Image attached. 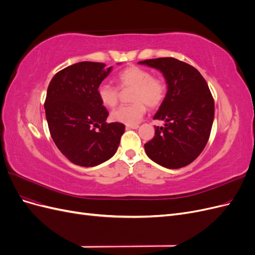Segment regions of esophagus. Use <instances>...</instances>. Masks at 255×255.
<instances>
[{
    "instance_id": "esophagus-1",
    "label": "esophagus",
    "mask_w": 255,
    "mask_h": 255,
    "mask_svg": "<svg viewBox=\"0 0 255 255\" xmlns=\"http://www.w3.org/2000/svg\"><path fill=\"white\" fill-rule=\"evenodd\" d=\"M126 128H127V129H130V128L136 129V128H138V126H137V125H134V126H127Z\"/></svg>"
}]
</instances>
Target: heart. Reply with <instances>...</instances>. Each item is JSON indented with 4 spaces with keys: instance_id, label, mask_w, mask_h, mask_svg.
<instances>
[{
    "instance_id": "obj_1",
    "label": "heart",
    "mask_w": 255,
    "mask_h": 255,
    "mask_svg": "<svg viewBox=\"0 0 255 255\" xmlns=\"http://www.w3.org/2000/svg\"><path fill=\"white\" fill-rule=\"evenodd\" d=\"M117 83L122 90L132 89L129 95L132 103L121 105L112 113L111 117L127 126L139 122L146 112V105L150 109H156L166 97V83L141 67L133 65L125 68L118 73ZM98 97L102 105L112 109L118 104L120 92L110 84H101L98 88Z\"/></svg>"
}]
</instances>
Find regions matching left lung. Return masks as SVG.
<instances>
[{
  "instance_id": "8db88e82",
  "label": "left lung",
  "mask_w": 255,
  "mask_h": 255,
  "mask_svg": "<svg viewBox=\"0 0 255 255\" xmlns=\"http://www.w3.org/2000/svg\"><path fill=\"white\" fill-rule=\"evenodd\" d=\"M159 70L166 79L168 90L154 119L164 120L165 127H155V136L144 143L153 161L179 169L192 163L203 151L210 138L215 103L196 68L173 57L139 61Z\"/></svg>"
}]
</instances>
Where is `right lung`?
<instances>
[{
	"mask_svg": "<svg viewBox=\"0 0 255 255\" xmlns=\"http://www.w3.org/2000/svg\"><path fill=\"white\" fill-rule=\"evenodd\" d=\"M112 67L82 61L53 76L44 101L50 134L58 150L82 167L110 159L118 149L125 125L107 123L109 112L100 102L98 88Z\"/></svg>",
	"mask_w": 255,
	"mask_h": 255,
	"instance_id": "obj_1",
	"label": "right lung"
}]
</instances>
